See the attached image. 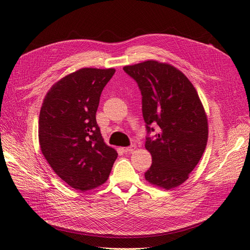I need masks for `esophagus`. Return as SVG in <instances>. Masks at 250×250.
<instances>
[{
  "label": "esophagus",
  "mask_w": 250,
  "mask_h": 250,
  "mask_svg": "<svg viewBox=\"0 0 250 250\" xmlns=\"http://www.w3.org/2000/svg\"><path fill=\"white\" fill-rule=\"evenodd\" d=\"M135 145H130L129 147H125V148H123V151L125 153H128V152H132V151H134L135 150Z\"/></svg>",
  "instance_id": "34e87169"
}]
</instances>
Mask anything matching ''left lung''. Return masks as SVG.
Returning <instances> with one entry per match:
<instances>
[{"label":"left lung","instance_id":"1","mask_svg":"<svg viewBox=\"0 0 250 250\" xmlns=\"http://www.w3.org/2000/svg\"><path fill=\"white\" fill-rule=\"evenodd\" d=\"M123 70L137 81L148 133L157 124L160 132L146 138L152 165L145 173L151 185L166 190L184 184L206 150L208 126L206 110L191 81L175 66L147 60Z\"/></svg>","mask_w":250,"mask_h":250}]
</instances>
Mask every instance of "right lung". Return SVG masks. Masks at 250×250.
Wrapping results in <instances>:
<instances>
[{
	"mask_svg": "<svg viewBox=\"0 0 250 250\" xmlns=\"http://www.w3.org/2000/svg\"><path fill=\"white\" fill-rule=\"evenodd\" d=\"M115 72L83 67L66 75L52 85L41 108L42 152L64 183L82 192L103 185L118 157L96 121L101 93Z\"/></svg>",
	"mask_w": 250,
	"mask_h": 250,
	"instance_id": "1",
	"label": "right lung"
}]
</instances>
